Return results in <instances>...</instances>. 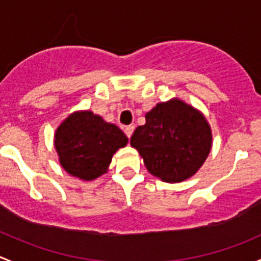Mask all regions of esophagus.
Instances as JSON below:
<instances>
[{
	"mask_svg": "<svg viewBox=\"0 0 261 261\" xmlns=\"http://www.w3.org/2000/svg\"><path fill=\"white\" fill-rule=\"evenodd\" d=\"M133 130H134V127H133V125H128V127H125V128H124V133H125V136H127L128 138H130L132 134H133Z\"/></svg>",
	"mask_w": 261,
	"mask_h": 261,
	"instance_id": "34e87169",
	"label": "esophagus"
}]
</instances>
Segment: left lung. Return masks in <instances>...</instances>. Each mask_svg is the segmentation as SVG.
Listing matches in <instances>:
<instances>
[{
    "label": "left lung",
    "mask_w": 261,
    "mask_h": 261,
    "mask_svg": "<svg viewBox=\"0 0 261 261\" xmlns=\"http://www.w3.org/2000/svg\"><path fill=\"white\" fill-rule=\"evenodd\" d=\"M211 142L205 117L178 99L157 104L130 138L149 173L170 184L197 172L210 153Z\"/></svg>",
    "instance_id": "8db88e82"
}]
</instances>
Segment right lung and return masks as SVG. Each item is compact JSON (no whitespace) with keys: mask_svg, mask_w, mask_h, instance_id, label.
<instances>
[{"mask_svg":"<svg viewBox=\"0 0 261 261\" xmlns=\"http://www.w3.org/2000/svg\"><path fill=\"white\" fill-rule=\"evenodd\" d=\"M128 138L117 125L91 112H76L55 133L60 165L71 176L90 181L106 173L112 157Z\"/></svg>","mask_w":261,"mask_h":261,"instance_id":"1","label":"right lung"}]
</instances>
